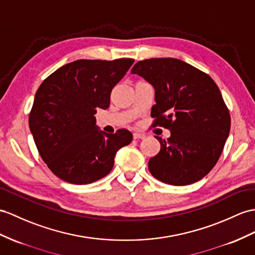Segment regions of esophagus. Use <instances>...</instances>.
<instances>
[{"mask_svg":"<svg viewBox=\"0 0 255 255\" xmlns=\"http://www.w3.org/2000/svg\"><path fill=\"white\" fill-rule=\"evenodd\" d=\"M145 137H146L145 134L137 133V132H135V133L133 134V138H134V139H144Z\"/></svg>","mask_w":255,"mask_h":255,"instance_id":"esophagus-1","label":"esophagus"}]
</instances>
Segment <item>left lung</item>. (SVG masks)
Masks as SVG:
<instances>
[{"instance_id": "left-lung-1", "label": "left lung", "mask_w": 255, "mask_h": 255, "mask_svg": "<svg viewBox=\"0 0 255 255\" xmlns=\"http://www.w3.org/2000/svg\"><path fill=\"white\" fill-rule=\"evenodd\" d=\"M156 89L152 126L171 131L158 136L161 149L148 162L159 181L183 186L200 181L220 159L231 129V115L209 74L176 58H151L132 68Z\"/></svg>"}]
</instances>
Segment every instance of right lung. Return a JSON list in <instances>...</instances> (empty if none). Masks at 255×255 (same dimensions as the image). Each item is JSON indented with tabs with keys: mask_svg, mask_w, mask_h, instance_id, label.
I'll list each match as a JSON object with an SVG mask.
<instances>
[{
	"mask_svg": "<svg viewBox=\"0 0 255 255\" xmlns=\"http://www.w3.org/2000/svg\"><path fill=\"white\" fill-rule=\"evenodd\" d=\"M134 63L79 59L54 71L35 93L29 127L41 158L63 181L85 185L109 174L116 152L133 139L120 128L98 131L94 115L107 109L111 91Z\"/></svg>",
	"mask_w": 255,
	"mask_h": 255,
	"instance_id": "1",
	"label": "right lung"
}]
</instances>
